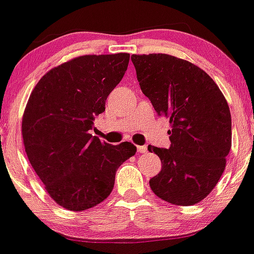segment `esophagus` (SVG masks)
Returning a JSON list of instances; mask_svg holds the SVG:
<instances>
[{
  "instance_id": "34e87169",
  "label": "esophagus",
  "mask_w": 254,
  "mask_h": 254,
  "mask_svg": "<svg viewBox=\"0 0 254 254\" xmlns=\"http://www.w3.org/2000/svg\"><path fill=\"white\" fill-rule=\"evenodd\" d=\"M137 150L141 154H146L147 152V146H137Z\"/></svg>"
}]
</instances>
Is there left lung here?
<instances>
[{
    "label": "left lung",
    "mask_w": 254,
    "mask_h": 254,
    "mask_svg": "<svg viewBox=\"0 0 254 254\" xmlns=\"http://www.w3.org/2000/svg\"><path fill=\"white\" fill-rule=\"evenodd\" d=\"M142 92L159 116L170 119V148L148 146L162 162L150 180L159 198L195 205L211 193L226 168L232 129L218 84L194 64L166 53L131 55Z\"/></svg>",
    "instance_id": "1"
}]
</instances>
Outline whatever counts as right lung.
<instances>
[{"instance_id":"obj_1","label":"right lung","mask_w":254,"mask_h":254,"mask_svg":"<svg viewBox=\"0 0 254 254\" xmlns=\"http://www.w3.org/2000/svg\"><path fill=\"white\" fill-rule=\"evenodd\" d=\"M129 53L79 56L44 74L22 119L27 158L51 198L83 211L111 194L117 168L137 152L131 142L109 145L90 133L95 116L120 83Z\"/></svg>"}]
</instances>
